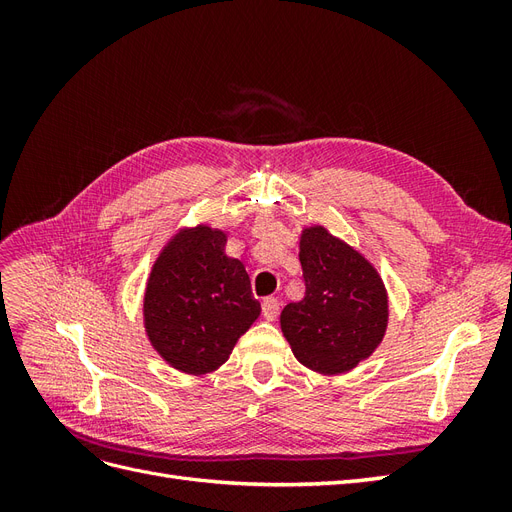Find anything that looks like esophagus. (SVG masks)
Here are the masks:
<instances>
[{
	"label": "esophagus",
	"mask_w": 512,
	"mask_h": 512,
	"mask_svg": "<svg viewBox=\"0 0 512 512\" xmlns=\"http://www.w3.org/2000/svg\"><path fill=\"white\" fill-rule=\"evenodd\" d=\"M277 314H280V301L273 299V297H267L265 301H262V316H265V320H275Z\"/></svg>",
	"instance_id": "esophagus-1"
}]
</instances>
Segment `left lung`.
<instances>
[{"instance_id":"8db88e82","label":"left lung","mask_w":512,"mask_h":512,"mask_svg":"<svg viewBox=\"0 0 512 512\" xmlns=\"http://www.w3.org/2000/svg\"><path fill=\"white\" fill-rule=\"evenodd\" d=\"M299 260L305 297L284 307V337L305 367L342 374L382 342L389 320L384 284L359 252L320 226L303 230Z\"/></svg>"}]
</instances>
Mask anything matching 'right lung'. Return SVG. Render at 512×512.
Returning <instances> with one entry per match:
<instances>
[{
	"mask_svg": "<svg viewBox=\"0 0 512 512\" xmlns=\"http://www.w3.org/2000/svg\"><path fill=\"white\" fill-rule=\"evenodd\" d=\"M226 235L183 230L153 265L145 329L164 359L185 374L220 367L260 314L243 262L224 252Z\"/></svg>",
	"mask_w": 512,
	"mask_h": 512,
	"instance_id": "1",
	"label": "right lung"
}]
</instances>
